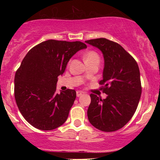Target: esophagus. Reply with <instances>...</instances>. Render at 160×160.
Segmentation results:
<instances>
[{
  "label": "esophagus",
  "mask_w": 160,
  "mask_h": 160,
  "mask_svg": "<svg viewBox=\"0 0 160 160\" xmlns=\"http://www.w3.org/2000/svg\"><path fill=\"white\" fill-rule=\"evenodd\" d=\"M83 93H84V92H82V91H77V92H76V96H77V97H80V96L82 95Z\"/></svg>",
  "instance_id": "34e87169"
}]
</instances>
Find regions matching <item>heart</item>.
<instances>
[{
	"mask_svg": "<svg viewBox=\"0 0 160 160\" xmlns=\"http://www.w3.org/2000/svg\"><path fill=\"white\" fill-rule=\"evenodd\" d=\"M84 60L86 64H89V63L95 62H100V56L94 50H89L87 51L84 55Z\"/></svg>",
	"mask_w": 160,
	"mask_h": 160,
	"instance_id": "heart-1",
	"label": "heart"
}]
</instances>
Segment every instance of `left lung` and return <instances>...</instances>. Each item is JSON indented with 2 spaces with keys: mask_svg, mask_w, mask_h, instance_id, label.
Returning <instances> with one entry per match:
<instances>
[{
  "mask_svg": "<svg viewBox=\"0 0 160 160\" xmlns=\"http://www.w3.org/2000/svg\"><path fill=\"white\" fill-rule=\"evenodd\" d=\"M85 42L98 48L103 54V79L99 84L107 95L102 99L91 94L87 117L95 128L113 132L123 128L137 109L142 91L138 65L117 42L104 38Z\"/></svg>",
  "mask_w": 160,
  "mask_h": 160,
  "instance_id": "8db88e82",
  "label": "left lung"
}]
</instances>
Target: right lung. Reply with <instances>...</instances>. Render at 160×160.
<instances>
[{
	"instance_id": "right-lung-1",
	"label": "right lung",
	"mask_w": 160,
	"mask_h": 160,
	"mask_svg": "<svg viewBox=\"0 0 160 160\" xmlns=\"http://www.w3.org/2000/svg\"><path fill=\"white\" fill-rule=\"evenodd\" d=\"M87 48L81 41L47 40L32 47L15 73L14 97L26 121L38 130H52L65 123L76 97L74 89L57 94L58 77L70 59Z\"/></svg>"
}]
</instances>
